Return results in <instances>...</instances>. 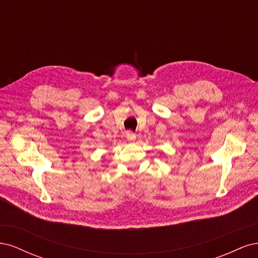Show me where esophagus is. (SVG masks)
Segmentation results:
<instances>
[{
    "label": "esophagus",
    "instance_id": "34e87169",
    "mask_svg": "<svg viewBox=\"0 0 258 258\" xmlns=\"http://www.w3.org/2000/svg\"><path fill=\"white\" fill-rule=\"evenodd\" d=\"M126 138H127V140L128 141H130V142H132V141H135L136 140V135L134 134V132H128L127 134V136H126Z\"/></svg>",
    "mask_w": 258,
    "mask_h": 258
}]
</instances>
